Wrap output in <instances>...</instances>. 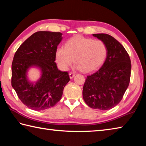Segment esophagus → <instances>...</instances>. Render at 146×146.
<instances>
[{
	"label": "esophagus",
	"mask_w": 146,
	"mask_h": 146,
	"mask_svg": "<svg viewBox=\"0 0 146 146\" xmlns=\"http://www.w3.org/2000/svg\"><path fill=\"white\" fill-rule=\"evenodd\" d=\"M74 76H75V74L74 73H72V72L69 73V77H70V79H72Z\"/></svg>",
	"instance_id": "1"
}]
</instances>
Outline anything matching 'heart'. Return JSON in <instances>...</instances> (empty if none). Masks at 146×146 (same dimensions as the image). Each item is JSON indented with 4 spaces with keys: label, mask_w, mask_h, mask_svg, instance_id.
I'll use <instances>...</instances> for the list:
<instances>
[{
    "label": "heart",
    "mask_w": 146,
    "mask_h": 146,
    "mask_svg": "<svg viewBox=\"0 0 146 146\" xmlns=\"http://www.w3.org/2000/svg\"><path fill=\"white\" fill-rule=\"evenodd\" d=\"M107 55V47L103 41L81 36L73 37L65 43V48L56 51V60L61 70H66L74 60V68L90 72L103 65Z\"/></svg>",
    "instance_id": "1"
}]
</instances>
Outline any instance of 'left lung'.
<instances>
[{
  "label": "left lung",
  "instance_id": "left-lung-1",
  "mask_svg": "<svg viewBox=\"0 0 146 146\" xmlns=\"http://www.w3.org/2000/svg\"><path fill=\"white\" fill-rule=\"evenodd\" d=\"M92 35L105 43L107 55L101 67L86 77L83 98L91 108L108 110L120 103L128 87L131 61L124 47L111 36Z\"/></svg>",
  "mask_w": 146,
  "mask_h": 146
}]
</instances>
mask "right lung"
Returning a JSON list of instances; mask_svg holds the SVG:
<instances>
[{
  "label": "right lung",
  "mask_w": 146,
  "mask_h": 146,
  "mask_svg": "<svg viewBox=\"0 0 146 146\" xmlns=\"http://www.w3.org/2000/svg\"><path fill=\"white\" fill-rule=\"evenodd\" d=\"M62 39L61 33L36 32L20 46L14 56L12 87L20 101L33 110L54 106L70 81L68 72L58 70L55 62L56 51ZM31 68L40 72V78L36 82L31 81L28 76Z\"/></svg>",
  "instance_id": "right-lung-1"
}]
</instances>
